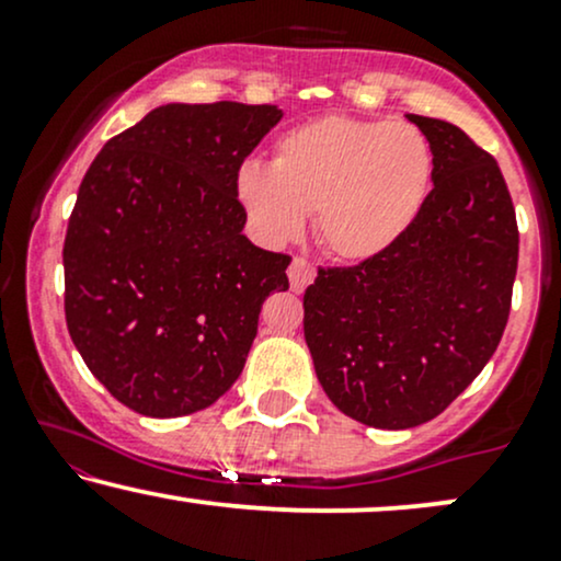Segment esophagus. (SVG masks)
I'll return each mask as SVG.
<instances>
[{"instance_id":"esophagus-1","label":"esophagus","mask_w":561,"mask_h":561,"mask_svg":"<svg viewBox=\"0 0 561 561\" xmlns=\"http://www.w3.org/2000/svg\"><path fill=\"white\" fill-rule=\"evenodd\" d=\"M287 276H289V287H293V293H302L308 285L313 282V276H317V268L311 266L306 259H293L287 268Z\"/></svg>"}]
</instances>
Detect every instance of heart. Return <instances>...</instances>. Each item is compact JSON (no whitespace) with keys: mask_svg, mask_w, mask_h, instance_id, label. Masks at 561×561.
Segmentation results:
<instances>
[{"mask_svg":"<svg viewBox=\"0 0 561 561\" xmlns=\"http://www.w3.org/2000/svg\"><path fill=\"white\" fill-rule=\"evenodd\" d=\"M433 169L430 141L416 126L324 115L282 134L272 165L244 163L237 197L263 242L293 240L313 214L332 255L369 261L414 227Z\"/></svg>","mask_w":561,"mask_h":561,"instance_id":"b5f03b06","label":"heart"}]
</instances>
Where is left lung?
I'll list each match as a JSON object with an SVG mask.
<instances>
[{
	"instance_id": "left-lung-1",
	"label": "left lung",
	"mask_w": 561,
	"mask_h": 561,
	"mask_svg": "<svg viewBox=\"0 0 561 561\" xmlns=\"http://www.w3.org/2000/svg\"><path fill=\"white\" fill-rule=\"evenodd\" d=\"M433 150V192L409 234L351 268H319L302 334L327 398L351 420H435L491 362L517 276L514 205L495 160L459 126L409 113Z\"/></svg>"
}]
</instances>
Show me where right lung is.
<instances>
[{"mask_svg":"<svg viewBox=\"0 0 561 561\" xmlns=\"http://www.w3.org/2000/svg\"><path fill=\"white\" fill-rule=\"evenodd\" d=\"M276 105L150 111L79 186L62 268L70 340L107 392L152 420L208 409L242 375L289 259L242 234L237 171Z\"/></svg>","mask_w":561,"mask_h":561,"instance_id":"right-lung-1","label":"right lung"}]
</instances>
